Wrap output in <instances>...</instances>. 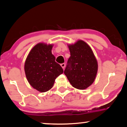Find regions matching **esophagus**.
<instances>
[{"instance_id":"esophagus-1","label":"esophagus","mask_w":127,"mask_h":127,"mask_svg":"<svg viewBox=\"0 0 127 127\" xmlns=\"http://www.w3.org/2000/svg\"><path fill=\"white\" fill-rule=\"evenodd\" d=\"M61 65L62 67L63 68V69H64V68H65V63H62V64H61Z\"/></svg>"}]
</instances>
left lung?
<instances>
[{
  "label": "left lung",
  "mask_w": 127,
  "mask_h": 127,
  "mask_svg": "<svg viewBox=\"0 0 127 127\" xmlns=\"http://www.w3.org/2000/svg\"><path fill=\"white\" fill-rule=\"evenodd\" d=\"M70 57L64 74L76 89L84 90L91 86L97 72L98 64L90 46L82 40L68 45Z\"/></svg>",
  "instance_id": "8db88e82"
}]
</instances>
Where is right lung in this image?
<instances>
[{
    "label": "right lung",
    "mask_w": 127,
    "mask_h": 127,
    "mask_svg": "<svg viewBox=\"0 0 127 127\" xmlns=\"http://www.w3.org/2000/svg\"><path fill=\"white\" fill-rule=\"evenodd\" d=\"M53 45L38 43L28 55L25 63V72L32 87L41 92L53 87L57 77L63 73L62 66L55 62L51 53Z\"/></svg>",
    "instance_id": "add662e5"
}]
</instances>
